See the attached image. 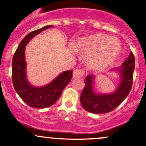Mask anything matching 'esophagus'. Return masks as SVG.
Instances as JSON below:
<instances>
[{
	"mask_svg": "<svg viewBox=\"0 0 146 146\" xmlns=\"http://www.w3.org/2000/svg\"><path fill=\"white\" fill-rule=\"evenodd\" d=\"M84 73H85V72L81 69H75L73 73V76L75 78H80L84 76Z\"/></svg>",
	"mask_w": 146,
	"mask_h": 146,
	"instance_id": "obj_1",
	"label": "esophagus"
}]
</instances>
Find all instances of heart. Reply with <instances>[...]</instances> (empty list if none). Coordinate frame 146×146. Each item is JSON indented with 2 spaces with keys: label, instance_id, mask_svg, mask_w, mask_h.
<instances>
[{
  "label": "heart",
  "instance_id": "heart-1",
  "mask_svg": "<svg viewBox=\"0 0 146 146\" xmlns=\"http://www.w3.org/2000/svg\"><path fill=\"white\" fill-rule=\"evenodd\" d=\"M80 47L89 54L87 57L88 66L93 69L101 70L115 61L121 51V44L115 38L103 35H95L81 41Z\"/></svg>",
  "mask_w": 146,
  "mask_h": 146
}]
</instances>
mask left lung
Here are the masks:
<instances>
[{"label": "left lung", "mask_w": 146, "mask_h": 146, "mask_svg": "<svg viewBox=\"0 0 146 146\" xmlns=\"http://www.w3.org/2000/svg\"><path fill=\"white\" fill-rule=\"evenodd\" d=\"M119 68L111 69L120 76V82L114 92L97 94L93 89L95 76L89 75L84 80L85 88L80 95V103L84 110L93 114H105L112 111L123 101L131 89L135 58L131 52L127 59Z\"/></svg>", "instance_id": "8db88e82"}]
</instances>
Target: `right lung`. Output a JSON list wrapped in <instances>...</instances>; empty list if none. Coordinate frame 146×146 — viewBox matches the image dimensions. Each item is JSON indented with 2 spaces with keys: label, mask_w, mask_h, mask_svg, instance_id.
<instances>
[{
  "label": "right lung",
  "mask_w": 146,
  "mask_h": 146,
  "mask_svg": "<svg viewBox=\"0 0 146 146\" xmlns=\"http://www.w3.org/2000/svg\"><path fill=\"white\" fill-rule=\"evenodd\" d=\"M51 27L45 26L28 34L19 44L12 62V79L15 90L26 104L35 108L42 109L53 105L72 78V70H66L44 86H33L27 80L25 56L26 45L34 36Z\"/></svg>",
  "instance_id": "add662e5"
}]
</instances>
